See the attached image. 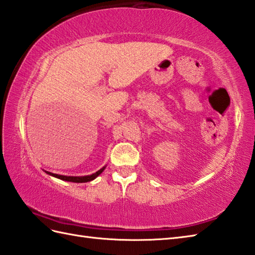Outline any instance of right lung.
Here are the masks:
<instances>
[{
	"label": "right lung",
	"mask_w": 255,
	"mask_h": 255,
	"mask_svg": "<svg viewBox=\"0 0 255 255\" xmlns=\"http://www.w3.org/2000/svg\"><path fill=\"white\" fill-rule=\"evenodd\" d=\"M105 166H103L101 170H99L97 172L93 173V174L91 175H85V176H67V175H60V174H55V173H51V172H48V171H45L47 174H49L53 177H57L59 178V180H62V181H67V182H73V183H86V182H91L93 181L94 178H96L97 176H99L101 173L105 170Z\"/></svg>",
	"instance_id": "obj_1"
}]
</instances>
